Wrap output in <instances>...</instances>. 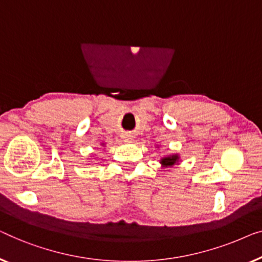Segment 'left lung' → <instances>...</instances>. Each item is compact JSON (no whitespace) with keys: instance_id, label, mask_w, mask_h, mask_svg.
Listing matches in <instances>:
<instances>
[{"instance_id":"8db88e82","label":"left lung","mask_w":262,"mask_h":262,"mask_svg":"<svg viewBox=\"0 0 262 262\" xmlns=\"http://www.w3.org/2000/svg\"><path fill=\"white\" fill-rule=\"evenodd\" d=\"M179 159L180 157L178 154H171V156H166L160 159V164L163 168H168V167H173L174 165L179 164Z\"/></svg>"}]
</instances>
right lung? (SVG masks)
Instances as JSON below:
<instances>
[{"instance_id":"obj_1","label":"right lung","mask_w":262,"mask_h":262,"mask_svg":"<svg viewBox=\"0 0 262 262\" xmlns=\"http://www.w3.org/2000/svg\"><path fill=\"white\" fill-rule=\"evenodd\" d=\"M102 146H104V143H102Z\"/></svg>"}]
</instances>
